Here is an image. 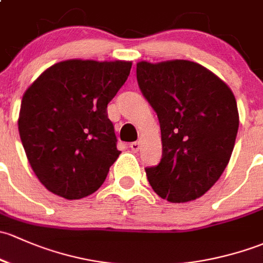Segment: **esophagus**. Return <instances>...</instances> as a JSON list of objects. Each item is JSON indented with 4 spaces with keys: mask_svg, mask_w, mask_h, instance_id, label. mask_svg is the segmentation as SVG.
<instances>
[{
    "mask_svg": "<svg viewBox=\"0 0 263 263\" xmlns=\"http://www.w3.org/2000/svg\"><path fill=\"white\" fill-rule=\"evenodd\" d=\"M140 144H142V143H140V140H138V142L130 143V149L137 153V152L140 149Z\"/></svg>",
    "mask_w": 263,
    "mask_h": 263,
    "instance_id": "1",
    "label": "esophagus"
}]
</instances>
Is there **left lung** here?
<instances>
[{"instance_id":"8db88e82","label":"left lung","mask_w":263,"mask_h":263,"mask_svg":"<svg viewBox=\"0 0 263 263\" xmlns=\"http://www.w3.org/2000/svg\"><path fill=\"white\" fill-rule=\"evenodd\" d=\"M137 80L161 126V163L145 168L152 189L170 202L199 199L231 159L239 126L234 93L210 69L185 59L138 62Z\"/></svg>"}]
</instances>
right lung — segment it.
Returning a JSON list of instances; mask_svg holds the SVG:
<instances>
[{"mask_svg":"<svg viewBox=\"0 0 263 263\" xmlns=\"http://www.w3.org/2000/svg\"><path fill=\"white\" fill-rule=\"evenodd\" d=\"M132 64L68 59L45 69L25 91L18 133L47 190L78 200L104 183L121 153L107 104L125 83Z\"/></svg>","mask_w":263,"mask_h":263,"instance_id":"obj_1","label":"right lung"}]
</instances>
